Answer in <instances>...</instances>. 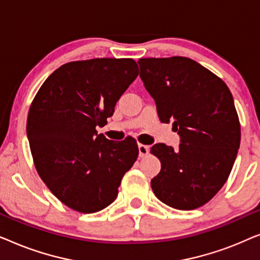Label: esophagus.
Masks as SVG:
<instances>
[{
  "label": "esophagus",
  "instance_id": "34e87169",
  "mask_svg": "<svg viewBox=\"0 0 260 260\" xmlns=\"http://www.w3.org/2000/svg\"><path fill=\"white\" fill-rule=\"evenodd\" d=\"M138 152H140V157H144L149 154V147L144 144H138Z\"/></svg>",
  "mask_w": 260,
  "mask_h": 260
}]
</instances>
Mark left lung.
Here are the masks:
<instances>
[{
  "instance_id": "8db88e82",
  "label": "left lung",
  "mask_w": 260,
  "mask_h": 260,
  "mask_svg": "<svg viewBox=\"0 0 260 260\" xmlns=\"http://www.w3.org/2000/svg\"><path fill=\"white\" fill-rule=\"evenodd\" d=\"M138 63L159 120L173 122L181 137L177 150L163 143L150 149L161 161L152 191L173 208L201 207L229 179L240 145L232 93L218 76L186 56L144 58Z\"/></svg>"
}]
</instances>
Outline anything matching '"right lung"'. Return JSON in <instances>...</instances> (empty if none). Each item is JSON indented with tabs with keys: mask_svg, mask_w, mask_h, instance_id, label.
I'll return each mask as SVG.
<instances>
[{
	"mask_svg": "<svg viewBox=\"0 0 260 260\" xmlns=\"http://www.w3.org/2000/svg\"><path fill=\"white\" fill-rule=\"evenodd\" d=\"M137 76L134 59L71 61L45 80L31 102L27 136L35 169L73 211L90 214L111 205L136 162V141H110L95 126L105 125Z\"/></svg>",
	"mask_w": 260,
	"mask_h": 260,
	"instance_id": "add662e5",
	"label": "right lung"
}]
</instances>
